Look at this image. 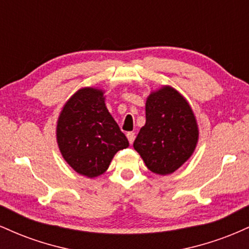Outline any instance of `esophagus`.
Returning a JSON list of instances; mask_svg holds the SVG:
<instances>
[{
  "instance_id": "1",
  "label": "esophagus",
  "mask_w": 249,
  "mask_h": 249,
  "mask_svg": "<svg viewBox=\"0 0 249 249\" xmlns=\"http://www.w3.org/2000/svg\"><path fill=\"white\" fill-rule=\"evenodd\" d=\"M126 137H127V139H128V142H130V144H132V142H134V138H136V133L131 131V132H127L126 133Z\"/></svg>"
}]
</instances>
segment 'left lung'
Returning a JSON list of instances; mask_svg holds the SVG:
<instances>
[{"mask_svg": "<svg viewBox=\"0 0 249 249\" xmlns=\"http://www.w3.org/2000/svg\"><path fill=\"white\" fill-rule=\"evenodd\" d=\"M146 123L141 128L134 150L153 173H173L192 156L199 137L196 117L178 91L164 87L146 101Z\"/></svg>", "mask_w": 249, "mask_h": 249, "instance_id": "1", "label": "left lung"}]
</instances>
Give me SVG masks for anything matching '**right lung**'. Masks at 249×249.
<instances>
[{"label": "right lung", "mask_w": 249, "mask_h": 249, "mask_svg": "<svg viewBox=\"0 0 249 249\" xmlns=\"http://www.w3.org/2000/svg\"><path fill=\"white\" fill-rule=\"evenodd\" d=\"M103 95L98 89H81L65 103L57 122V142L63 158L88 178L104 173L113 156L128 146Z\"/></svg>", "instance_id": "1"}]
</instances>
